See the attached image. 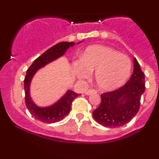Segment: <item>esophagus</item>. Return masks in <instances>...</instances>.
I'll use <instances>...</instances> for the list:
<instances>
[{"instance_id":"34e87169","label":"esophagus","mask_w":159,"mask_h":159,"mask_svg":"<svg viewBox=\"0 0 159 159\" xmlns=\"http://www.w3.org/2000/svg\"><path fill=\"white\" fill-rule=\"evenodd\" d=\"M97 93V91H96V90H93V89H90V90L86 91L85 94L87 95V96H89V95H91L93 93Z\"/></svg>"}]
</instances>
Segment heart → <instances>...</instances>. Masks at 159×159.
Returning <instances> with one entry per match:
<instances>
[{"mask_svg": "<svg viewBox=\"0 0 159 159\" xmlns=\"http://www.w3.org/2000/svg\"><path fill=\"white\" fill-rule=\"evenodd\" d=\"M132 70V63L125 54L105 46L88 47L82 57L75 64L76 75L86 79L95 72V81L98 89L103 91L115 90L126 81Z\"/></svg>", "mask_w": 159, "mask_h": 159, "instance_id": "heart-1", "label": "heart"}]
</instances>
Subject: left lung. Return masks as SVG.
Masks as SVG:
<instances>
[{
    "label": "left lung",
    "instance_id": "1",
    "mask_svg": "<svg viewBox=\"0 0 159 159\" xmlns=\"http://www.w3.org/2000/svg\"><path fill=\"white\" fill-rule=\"evenodd\" d=\"M130 79L118 90L101 95V104L93 112L97 123L116 128L129 123L140 108V98L145 91V76L135 57Z\"/></svg>",
    "mask_w": 159,
    "mask_h": 159
}]
</instances>
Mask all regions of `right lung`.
I'll return each instance as SVG.
<instances>
[{"mask_svg":"<svg viewBox=\"0 0 159 159\" xmlns=\"http://www.w3.org/2000/svg\"><path fill=\"white\" fill-rule=\"evenodd\" d=\"M81 42H79L77 44H79ZM74 45L75 43L73 42H61L57 43L36 58L27 70L26 76L24 81L25 104L32 116L43 123H54L63 120L70 112L72 102L77 96H79V94L68 90L58 101L53 105L47 107H39L34 102L30 96V83L34 75L39 69L61 57L68 50L69 47H72Z\"/></svg>","mask_w":159,"mask_h":159,"instance_id":"add662e5","label":"right lung"}]
</instances>
